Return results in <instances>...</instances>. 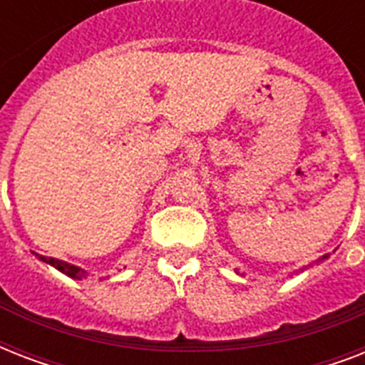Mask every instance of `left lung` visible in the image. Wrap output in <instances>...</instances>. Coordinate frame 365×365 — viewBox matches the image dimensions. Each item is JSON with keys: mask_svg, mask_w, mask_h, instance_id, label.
I'll return each instance as SVG.
<instances>
[{"mask_svg": "<svg viewBox=\"0 0 365 365\" xmlns=\"http://www.w3.org/2000/svg\"><path fill=\"white\" fill-rule=\"evenodd\" d=\"M324 259H328V254L322 255V257H320V259H318V261H324Z\"/></svg>", "mask_w": 365, "mask_h": 365, "instance_id": "1", "label": "left lung"}]
</instances>
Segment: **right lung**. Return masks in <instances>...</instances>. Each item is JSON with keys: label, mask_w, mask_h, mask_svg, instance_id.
<instances>
[{"label": "right lung", "mask_w": 365, "mask_h": 365, "mask_svg": "<svg viewBox=\"0 0 365 365\" xmlns=\"http://www.w3.org/2000/svg\"><path fill=\"white\" fill-rule=\"evenodd\" d=\"M34 254H36V252H34ZM36 255L43 261V263L53 265L54 269H58L60 272H64L66 277L73 278V280H81V278L87 277V271H85V269H81V267H77V265H71V263H68V261L56 259V257H47V255H39V254Z\"/></svg>", "instance_id": "1"}]
</instances>
